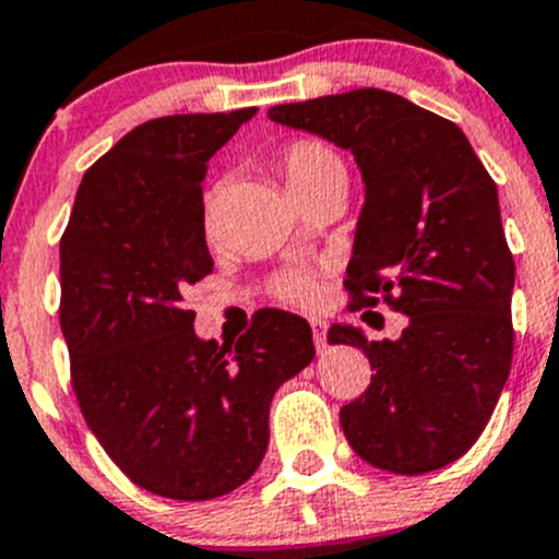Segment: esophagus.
<instances>
[{
	"instance_id": "34e87169",
	"label": "esophagus",
	"mask_w": 559,
	"mask_h": 559,
	"mask_svg": "<svg viewBox=\"0 0 559 559\" xmlns=\"http://www.w3.org/2000/svg\"><path fill=\"white\" fill-rule=\"evenodd\" d=\"M311 332H313V346L316 352H326V321L311 319Z\"/></svg>"
}]
</instances>
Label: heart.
Wrapping results in <instances>:
<instances>
[{"label": "heart", "mask_w": 559, "mask_h": 559, "mask_svg": "<svg viewBox=\"0 0 559 559\" xmlns=\"http://www.w3.org/2000/svg\"><path fill=\"white\" fill-rule=\"evenodd\" d=\"M275 167L284 175L286 186L297 200H308L316 191H324L330 186L348 183L346 162L341 159L335 148L313 138L292 140L289 145L275 154ZM218 191H207L202 202V227L213 233V216H216ZM270 295L286 306L308 308L319 300V270L316 267H286L273 275L270 281Z\"/></svg>", "instance_id": "heart-1"}]
</instances>
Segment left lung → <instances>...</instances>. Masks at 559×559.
<instances>
[{
    "label": "left lung",
    "mask_w": 559,
    "mask_h": 559,
    "mask_svg": "<svg viewBox=\"0 0 559 559\" xmlns=\"http://www.w3.org/2000/svg\"><path fill=\"white\" fill-rule=\"evenodd\" d=\"M267 116L348 148L368 200L346 270L348 311L408 316L397 341L346 324L330 343L362 348L370 384L341 408L352 449L419 476L460 460L487 427L514 354V257L498 186L449 118L381 88H354Z\"/></svg>",
    "instance_id": "8db88e82"
}]
</instances>
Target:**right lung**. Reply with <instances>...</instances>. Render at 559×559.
Masks as SVG:
<instances>
[{
  "mask_svg": "<svg viewBox=\"0 0 559 559\" xmlns=\"http://www.w3.org/2000/svg\"><path fill=\"white\" fill-rule=\"evenodd\" d=\"M257 107L151 118L78 186L59 243V321L88 430L138 487L211 500L267 452L270 400L313 359L297 313L264 308L238 343L194 335L183 306L213 270L202 227L207 159Z\"/></svg>",
  "mask_w": 559,
  "mask_h": 559,
  "instance_id": "add662e5",
  "label": "right lung"
}]
</instances>
